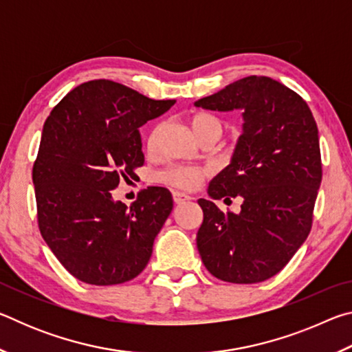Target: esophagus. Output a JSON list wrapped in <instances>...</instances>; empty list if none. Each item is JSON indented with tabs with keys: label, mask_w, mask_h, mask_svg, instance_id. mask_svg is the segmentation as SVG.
<instances>
[{
	"label": "esophagus",
	"mask_w": 352,
	"mask_h": 352,
	"mask_svg": "<svg viewBox=\"0 0 352 352\" xmlns=\"http://www.w3.org/2000/svg\"><path fill=\"white\" fill-rule=\"evenodd\" d=\"M174 201L177 205H180V204H184V201H188V200H190V195H188V194H184V192H178V190H175L174 194Z\"/></svg>",
	"instance_id": "1"
}]
</instances>
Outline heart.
<instances>
[{
  "mask_svg": "<svg viewBox=\"0 0 352 352\" xmlns=\"http://www.w3.org/2000/svg\"><path fill=\"white\" fill-rule=\"evenodd\" d=\"M190 127H192L197 138L205 133H216L219 136H222L223 133V121L216 115H211V113H197V115H194L190 118ZM155 136H157V130H153L148 136V146H152L155 142ZM206 175L208 170L197 168V166L172 164L158 170L153 175V180L177 189L194 190L200 186V183L204 182Z\"/></svg>",
  "mask_w": 352,
  "mask_h": 352,
  "instance_id": "obj_1",
  "label": "heart"
}]
</instances>
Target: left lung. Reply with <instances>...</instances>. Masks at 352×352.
<instances>
[{
	"label": "left lung",
	"mask_w": 352,
	"mask_h": 352,
	"mask_svg": "<svg viewBox=\"0 0 352 352\" xmlns=\"http://www.w3.org/2000/svg\"><path fill=\"white\" fill-rule=\"evenodd\" d=\"M195 107L243 111L231 164L208 188L214 200L242 197L241 212L199 200L201 261L226 283L265 281L284 269L311 233L323 174L317 122L300 94L265 76L243 77Z\"/></svg>",
	"instance_id": "obj_1"
}]
</instances>
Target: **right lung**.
<instances>
[{"instance_id":"1","label":"right lung","mask_w":352,"mask_h":352,"mask_svg":"<svg viewBox=\"0 0 352 352\" xmlns=\"http://www.w3.org/2000/svg\"><path fill=\"white\" fill-rule=\"evenodd\" d=\"M174 104L98 79L71 90L47 116L32 168L38 228L79 281L126 283L151 259L174 208L169 189H142L130 208L110 190L144 164L138 129Z\"/></svg>"}]
</instances>
